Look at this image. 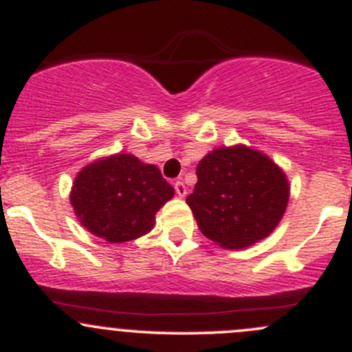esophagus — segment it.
<instances>
[{
  "label": "esophagus",
  "mask_w": 352,
  "mask_h": 352,
  "mask_svg": "<svg viewBox=\"0 0 352 352\" xmlns=\"http://www.w3.org/2000/svg\"><path fill=\"white\" fill-rule=\"evenodd\" d=\"M175 192H177V196L179 197H186V194H187V187H186V184L184 182H175Z\"/></svg>",
  "instance_id": "esophagus-1"
}]
</instances>
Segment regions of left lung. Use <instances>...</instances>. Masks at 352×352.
<instances>
[{"instance_id": "left-lung-1", "label": "left lung", "mask_w": 352, "mask_h": 352, "mask_svg": "<svg viewBox=\"0 0 352 352\" xmlns=\"http://www.w3.org/2000/svg\"><path fill=\"white\" fill-rule=\"evenodd\" d=\"M197 184L186 199L206 239L245 248L271 235L289 201L281 166L245 144L216 148L199 162Z\"/></svg>"}]
</instances>
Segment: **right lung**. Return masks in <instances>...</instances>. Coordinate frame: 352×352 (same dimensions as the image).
Wrapping results in <instances>:
<instances>
[{
  "label": "right lung",
  "instance_id": "obj_1",
  "mask_svg": "<svg viewBox=\"0 0 352 352\" xmlns=\"http://www.w3.org/2000/svg\"><path fill=\"white\" fill-rule=\"evenodd\" d=\"M175 190L158 166L129 153L104 156L78 172L69 201L81 225L109 243H122L155 228V214Z\"/></svg>",
  "mask_w": 352,
  "mask_h": 352
}]
</instances>
